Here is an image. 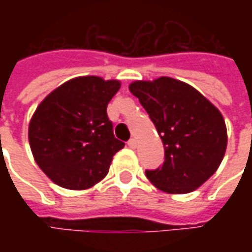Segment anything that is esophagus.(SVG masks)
Here are the masks:
<instances>
[{"label":"esophagus","mask_w":252,"mask_h":252,"mask_svg":"<svg viewBox=\"0 0 252 252\" xmlns=\"http://www.w3.org/2000/svg\"><path fill=\"white\" fill-rule=\"evenodd\" d=\"M128 147L132 148V150H135V148L137 147L136 139H133V137H132V139H129V140H128Z\"/></svg>","instance_id":"obj_1"}]
</instances>
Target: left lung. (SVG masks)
I'll list each match as a JSON object with an SVG mask.
<instances>
[{
  "label": "left lung",
  "mask_w": 252,
  "mask_h": 252,
  "mask_svg": "<svg viewBox=\"0 0 252 252\" xmlns=\"http://www.w3.org/2000/svg\"><path fill=\"white\" fill-rule=\"evenodd\" d=\"M164 146V162L146 177L171 194L190 193L215 174L227 148V128L215 105L174 78L129 85Z\"/></svg>",
  "instance_id": "obj_1"
}]
</instances>
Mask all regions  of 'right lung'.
<instances>
[{
    "label": "right lung",
    "mask_w": 252,
    "mask_h": 252,
    "mask_svg": "<svg viewBox=\"0 0 252 252\" xmlns=\"http://www.w3.org/2000/svg\"><path fill=\"white\" fill-rule=\"evenodd\" d=\"M119 81L79 77L43 99L30 123V146L36 163L57 185L92 188L109 171L124 142L113 135L106 106Z\"/></svg>",
    "instance_id": "right-lung-1"
}]
</instances>
